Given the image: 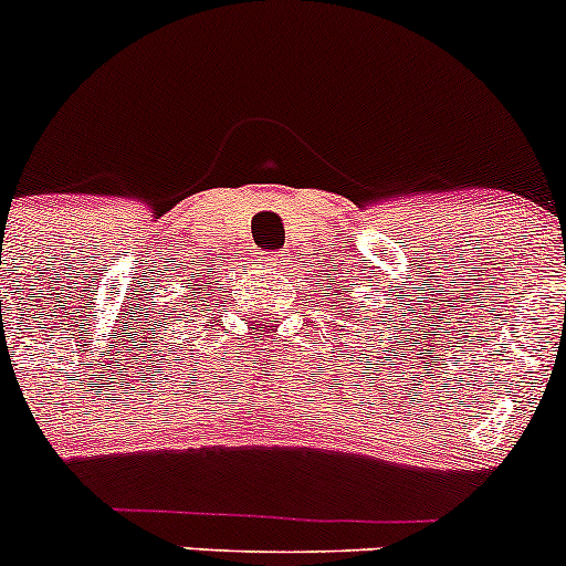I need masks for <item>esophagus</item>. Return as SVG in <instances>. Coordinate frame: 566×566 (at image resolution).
Instances as JSON below:
<instances>
[{"label": "esophagus", "instance_id": "obj_1", "mask_svg": "<svg viewBox=\"0 0 566 566\" xmlns=\"http://www.w3.org/2000/svg\"><path fill=\"white\" fill-rule=\"evenodd\" d=\"M262 265H265L268 271H276V268L284 265V254H279V251H271V254L262 256Z\"/></svg>", "mask_w": 566, "mask_h": 566}]
</instances>
